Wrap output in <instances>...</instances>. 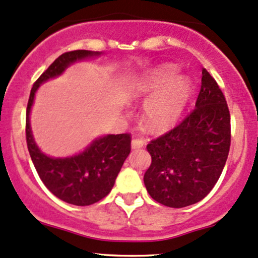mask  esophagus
<instances>
[{"label": "esophagus", "instance_id": "1", "mask_svg": "<svg viewBox=\"0 0 258 258\" xmlns=\"http://www.w3.org/2000/svg\"><path fill=\"white\" fill-rule=\"evenodd\" d=\"M145 145V142L143 141V139H132V143H131V147L132 149H139V148H143Z\"/></svg>", "mask_w": 258, "mask_h": 258}]
</instances>
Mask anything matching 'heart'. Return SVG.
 <instances>
[{"label": "heart", "mask_w": 258, "mask_h": 258, "mask_svg": "<svg viewBox=\"0 0 258 258\" xmlns=\"http://www.w3.org/2000/svg\"><path fill=\"white\" fill-rule=\"evenodd\" d=\"M155 96L145 104V122L154 132H162L176 123L191 95L187 79H176V70L164 66L135 79L130 85V97Z\"/></svg>", "instance_id": "1"}]
</instances>
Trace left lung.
<instances>
[{"mask_svg":"<svg viewBox=\"0 0 258 258\" xmlns=\"http://www.w3.org/2000/svg\"><path fill=\"white\" fill-rule=\"evenodd\" d=\"M231 147V115L225 95L206 68L195 109L174 128L147 145L151 164L144 184L153 200L184 208L212 191Z\"/></svg>","mask_w":258,"mask_h":258,"instance_id":"left-lung-1","label":"left lung"}]
</instances>
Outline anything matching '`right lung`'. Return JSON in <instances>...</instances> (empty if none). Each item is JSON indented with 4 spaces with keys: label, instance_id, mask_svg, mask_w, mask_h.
I'll use <instances>...</instances> for the list:
<instances>
[{
    "label": "right lung",
    "instance_id": "right-lung-1",
    "mask_svg": "<svg viewBox=\"0 0 258 258\" xmlns=\"http://www.w3.org/2000/svg\"><path fill=\"white\" fill-rule=\"evenodd\" d=\"M94 55H99V52L74 50L60 55L33 84L26 108L27 149L40 180L61 201L80 207L97 203L109 194L131 151V135H108L96 139L85 151L77 156L51 159L43 154L33 141L30 111L40 84L60 76L73 62Z\"/></svg>",
    "mask_w": 258,
    "mask_h": 258
}]
</instances>
